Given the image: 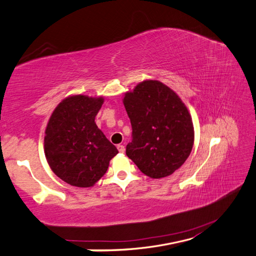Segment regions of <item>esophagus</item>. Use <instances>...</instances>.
<instances>
[{"mask_svg": "<svg viewBox=\"0 0 256 256\" xmlns=\"http://www.w3.org/2000/svg\"><path fill=\"white\" fill-rule=\"evenodd\" d=\"M116 148H118V150H119V152H121V154H123L124 152H126V148H124L123 145H118Z\"/></svg>", "mask_w": 256, "mask_h": 256, "instance_id": "34e87169", "label": "esophagus"}]
</instances>
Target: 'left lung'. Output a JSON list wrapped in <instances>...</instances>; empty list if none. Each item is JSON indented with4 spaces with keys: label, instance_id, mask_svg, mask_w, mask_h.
Masks as SVG:
<instances>
[{
    "label": "left lung",
    "instance_id": "8db88e82",
    "mask_svg": "<svg viewBox=\"0 0 256 256\" xmlns=\"http://www.w3.org/2000/svg\"><path fill=\"white\" fill-rule=\"evenodd\" d=\"M123 104L133 130L126 156L152 178L173 174L194 146V124L185 104L156 80L137 84L124 95Z\"/></svg>",
    "mask_w": 256,
    "mask_h": 256
}]
</instances>
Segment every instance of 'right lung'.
<instances>
[{"label": "right lung", "mask_w": 256, "mask_h": 256, "mask_svg": "<svg viewBox=\"0 0 256 256\" xmlns=\"http://www.w3.org/2000/svg\"><path fill=\"white\" fill-rule=\"evenodd\" d=\"M104 97L74 95L58 104L44 136V152L58 178L76 187H92L118 154L95 123Z\"/></svg>", "instance_id": "obj_1"}]
</instances>
